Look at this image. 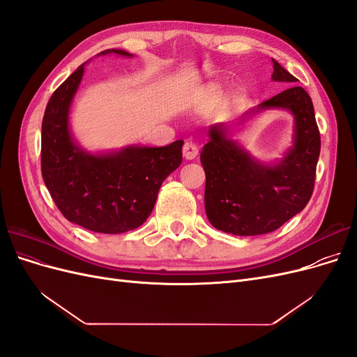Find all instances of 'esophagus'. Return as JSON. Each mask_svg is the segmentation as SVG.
I'll return each mask as SVG.
<instances>
[{"label": "esophagus", "mask_w": 357, "mask_h": 357, "mask_svg": "<svg viewBox=\"0 0 357 357\" xmlns=\"http://www.w3.org/2000/svg\"><path fill=\"white\" fill-rule=\"evenodd\" d=\"M183 156H185L189 160L195 159L198 156V147H197V144L192 143V142H186L185 146H183Z\"/></svg>", "instance_id": "34e87169"}]
</instances>
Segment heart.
Returning <instances> with one entry per match:
<instances>
[{
    "instance_id": "b5f03b06",
    "label": "heart",
    "mask_w": 357,
    "mask_h": 357,
    "mask_svg": "<svg viewBox=\"0 0 357 357\" xmlns=\"http://www.w3.org/2000/svg\"><path fill=\"white\" fill-rule=\"evenodd\" d=\"M219 93H220V88H219V86H210V88H208V91H207V93H205V100H207L208 102L210 101H214L215 98H218V96H219Z\"/></svg>"
}]
</instances>
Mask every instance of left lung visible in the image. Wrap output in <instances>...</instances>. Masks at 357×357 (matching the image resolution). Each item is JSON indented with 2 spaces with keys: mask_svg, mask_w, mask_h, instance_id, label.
<instances>
[{
  "mask_svg": "<svg viewBox=\"0 0 357 357\" xmlns=\"http://www.w3.org/2000/svg\"><path fill=\"white\" fill-rule=\"evenodd\" d=\"M274 62L273 80L294 84L295 75ZM283 107L295 116V143L278 165L259 164L213 126L201 152L205 213L215 229L250 236L273 232L305 208L314 190L320 132L310 95L301 86L280 92L259 109Z\"/></svg>",
  "mask_w": 357,
  "mask_h": 357,
  "instance_id": "8db88e82",
  "label": "left lung"
}]
</instances>
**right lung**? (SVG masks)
I'll list each match as a JSON object with an SVG mask.
<instances>
[{"label": "right lung", "mask_w": 357, "mask_h": 357, "mask_svg": "<svg viewBox=\"0 0 357 357\" xmlns=\"http://www.w3.org/2000/svg\"><path fill=\"white\" fill-rule=\"evenodd\" d=\"M117 55L129 53L113 49ZM84 63L52 93L41 125V174L67 220L93 232L137 229L152 213L164 180L181 164L183 139L165 147H126L95 156L73 143L68 110Z\"/></svg>", "instance_id": "1"}]
</instances>
